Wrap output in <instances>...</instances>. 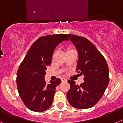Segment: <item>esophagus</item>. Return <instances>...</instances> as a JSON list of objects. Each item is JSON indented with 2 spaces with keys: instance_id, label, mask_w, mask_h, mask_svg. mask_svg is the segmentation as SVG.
<instances>
[{
  "instance_id": "esophagus-1",
  "label": "esophagus",
  "mask_w": 123,
  "mask_h": 123,
  "mask_svg": "<svg viewBox=\"0 0 123 123\" xmlns=\"http://www.w3.org/2000/svg\"><path fill=\"white\" fill-rule=\"evenodd\" d=\"M62 81H67V80L66 78H61Z\"/></svg>"
}]
</instances>
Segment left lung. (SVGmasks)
<instances>
[{
	"mask_svg": "<svg viewBox=\"0 0 123 123\" xmlns=\"http://www.w3.org/2000/svg\"><path fill=\"white\" fill-rule=\"evenodd\" d=\"M78 52L77 71L85 75L84 81L76 85L68 80L70 88L67 97L72 107L86 109L98 102L109 83V70L104 57L89 40L78 35L67 34Z\"/></svg>",
	"mask_w": 123,
	"mask_h": 123,
	"instance_id": "obj_1",
	"label": "left lung"
}]
</instances>
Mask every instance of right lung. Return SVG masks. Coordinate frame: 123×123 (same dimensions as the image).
Listing matches in <instances>:
<instances>
[{"label":"right lung","mask_w":123,"mask_h":123,"mask_svg":"<svg viewBox=\"0 0 123 123\" xmlns=\"http://www.w3.org/2000/svg\"><path fill=\"white\" fill-rule=\"evenodd\" d=\"M68 40L67 34H55L40 37L32 45L17 72V88L24 105L33 111L42 112L51 105L56 87L60 78L46 84V67L51 63L56 46Z\"/></svg>","instance_id":"1"}]
</instances>
